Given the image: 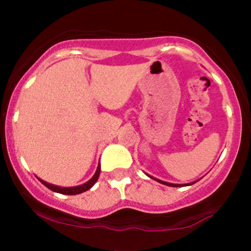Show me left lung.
Returning <instances> with one entry per match:
<instances>
[{
	"label": "left lung",
	"instance_id": "8db88e82",
	"mask_svg": "<svg viewBox=\"0 0 251 251\" xmlns=\"http://www.w3.org/2000/svg\"><path fill=\"white\" fill-rule=\"evenodd\" d=\"M149 176V175H148ZM150 178H152V179H154V180H157V181H159V183H162V184H164V185H168V186H174V188H178V186H184L183 184H172V183H168V181H163V180H160V179H157V178H153V177H151V176H149ZM196 183V181H195ZM192 184L194 183H190V184H188V185H192Z\"/></svg>",
	"mask_w": 251,
	"mask_h": 251
}]
</instances>
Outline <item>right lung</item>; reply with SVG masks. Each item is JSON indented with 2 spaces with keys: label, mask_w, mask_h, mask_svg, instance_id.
I'll return each instance as SVG.
<instances>
[{
  "label": "right lung",
  "mask_w": 251,
  "mask_h": 251,
  "mask_svg": "<svg viewBox=\"0 0 251 251\" xmlns=\"http://www.w3.org/2000/svg\"><path fill=\"white\" fill-rule=\"evenodd\" d=\"M99 175H100V163L99 165H98V169L96 171V174H94L93 177L91 178L88 181H86L85 184H82V185H79V186H72V188H61V186H56V185H53V184H50L47 183V181L40 179L39 180L41 181L45 186H47L48 189L51 190V191L54 192H57V194H62V195H79L81 194V192H85L87 191L92 188V186L94 185V184L97 183L98 178H99Z\"/></svg>",
  "instance_id": "1"
}]
</instances>
